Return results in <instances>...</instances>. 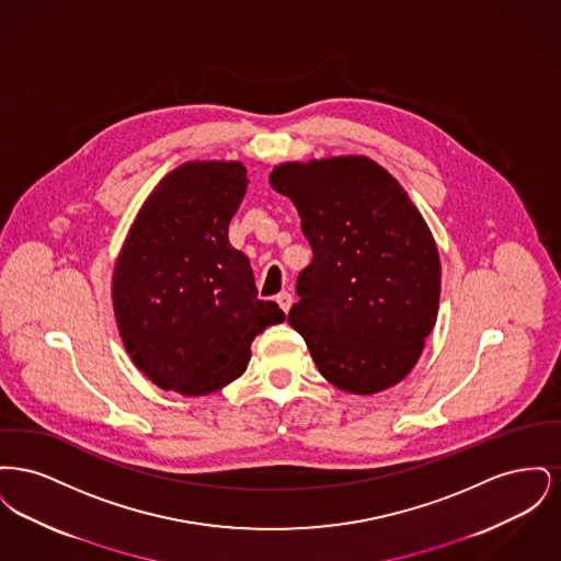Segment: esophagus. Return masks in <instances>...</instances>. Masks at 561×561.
Wrapping results in <instances>:
<instances>
[{"instance_id": "1", "label": "esophagus", "mask_w": 561, "mask_h": 561, "mask_svg": "<svg viewBox=\"0 0 561 561\" xmlns=\"http://www.w3.org/2000/svg\"><path fill=\"white\" fill-rule=\"evenodd\" d=\"M275 300H277V305L282 307L284 313L290 311V307H293V294L288 293V290H282V293L277 294Z\"/></svg>"}]
</instances>
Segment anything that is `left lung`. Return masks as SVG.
<instances>
[{
    "instance_id": "1",
    "label": "left lung",
    "mask_w": 561,
    "mask_h": 561,
    "mask_svg": "<svg viewBox=\"0 0 561 561\" xmlns=\"http://www.w3.org/2000/svg\"><path fill=\"white\" fill-rule=\"evenodd\" d=\"M268 181L293 199L313 250L288 321L321 376L355 396L396 387L439 309L442 265L427 220L366 156L284 161Z\"/></svg>"
}]
</instances>
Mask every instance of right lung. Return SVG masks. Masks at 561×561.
<instances>
[{
	"instance_id": "add662e5",
	"label": "right lung",
	"mask_w": 561,
	"mask_h": 561,
	"mask_svg": "<svg viewBox=\"0 0 561 561\" xmlns=\"http://www.w3.org/2000/svg\"><path fill=\"white\" fill-rule=\"evenodd\" d=\"M248 188L241 161H187L136 214L111 298L134 366L163 391L208 396L245 373L250 345L286 320L261 300L250 261L229 243Z\"/></svg>"
}]
</instances>
